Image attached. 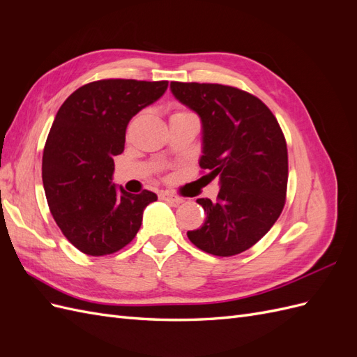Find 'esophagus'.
I'll return each instance as SVG.
<instances>
[{
  "instance_id": "34e87169",
  "label": "esophagus",
  "mask_w": 357,
  "mask_h": 357,
  "mask_svg": "<svg viewBox=\"0 0 357 357\" xmlns=\"http://www.w3.org/2000/svg\"><path fill=\"white\" fill-rule=\"evenodd\" d=\"M159 198H160L162 201H168V202L177 204V205L183 202V198L176 197V195H172V193H169V192H160V193H159Z\"/></svg>"
}]
</instances>
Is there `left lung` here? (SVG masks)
Wrapping results in <instances>:
<instances>
[{
    "label": "left lung",
    "mask_w": 357,
    "mask_h": 357,
    "mask_svg": "<svg viewBox=\"0 0 357 357\" xmlns=\"http://www.w3.org/2000/svg\"><path fill=\"white\" fill-rule=\"evenodd\" d=\"M174 98L202 126L199 165L219 177L218 201L197 202L207 218L189 240L215 256L245 252L282 214L287 188V147L271 110L232 86L171 82Z\"/></svg>",
    "instance_id": "obj_1"
}]
</instances>
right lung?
I'll list each match as a JSON object with an SVG mask.
<instances>
[{"label": "right lung", "instance_id": "add662e5", "mask_svg": "<svg viewBox=\"0 0 357 357\" xmlns=\"http://www.w3.org/2000/svg\"><path fill=\"white\" fill-rule=\"evenodd\" d=\"M168 82L110 79L82 86L61 105L43 153V186L67 240L91 256L131 243L143 211L158 195H138L113 183V158L125 149L129 121L156 102Z\"/></svg>", "mask_w": 357, "mask_h": 357}]
</instances>
